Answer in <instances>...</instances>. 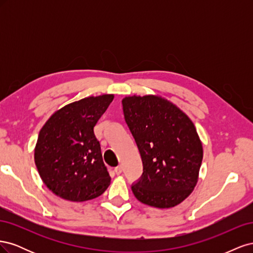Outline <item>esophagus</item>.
I'll use <instances>...</instances> for the list:
<instances>
[{
	"mask_svg": "<svg viewBox=\"0 0 253 253\" xmlns=\"http://www.w3.org/2000/svg\"><path fill=\"white\" fill-rule=\"evenodd\" d=\"M115 173H116L117 175H120L122 173V167L118 166V167L115 168Z\"/></svg>",
	"mask_w": 253,
	"mask_h": 253,
	"instance_id": "obj_1",
	"label": "esophagus"
}]
</instances>
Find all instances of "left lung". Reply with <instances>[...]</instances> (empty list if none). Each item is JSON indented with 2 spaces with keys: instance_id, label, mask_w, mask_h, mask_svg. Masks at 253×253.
I'll return each instance as SVG.
<instances>
[{
  "instance_id": "1",
  "label": "left lung",
  "mask_w": 253,
  "mask_h": 253,
  "mask_svg": "<svg viewBox=\"0 0 253 253\" xmlns=\"http://www.w3.org/2000/svg\"><path fill=\"white\" fill-rule=\"evenodd\" d=\"M122 108L143 166L140 179L132 185L135 197L160 209L179 205L196 186L203 160L193 122L160 96H128Z\"/></svg>"
}]
</instances>
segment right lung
I'll list each match as a JSON object with an SVG mask.
<instances>
[{
    "instance_id": "1",
    "label": "right lung",
    "mask_w": 253,
    "mask_h": 253,
    "mask_svg": "<svg viewBox=\"0 0 253 253\" xmlns=\"http://www.w3.org/2000/svg\"><path fill=\"white\" fill-rule=\"evenodd\" d=\"M114 95L86 97L53 113L38 136L35 163L52 193L71 202L100 196L111 183L94 126Z\"/></svg>"
}]
</instances>
